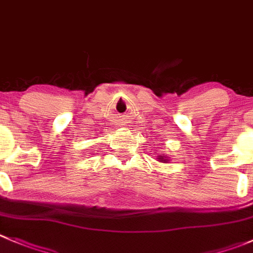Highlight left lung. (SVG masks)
Instances as JSON below:
<instances>
[{
    "mask_svg": "<svg viewBox=\"0 0 253 253\" xmlns=\"http://www.w3.org/2000/svg\"><path fill=\"white\" fill-rule=\"evenodd\" d=\"M157 159H158V162H162V163H168L169 162V157L167 154H158Z\"/></svg>",
    "mask_w": 253,
    "mask_h": 253,
    "instance_id": "left-lung-1",
    "label": "left lung"
}]
</instances>
